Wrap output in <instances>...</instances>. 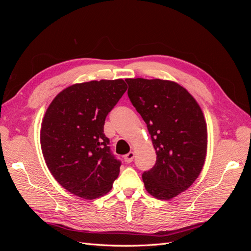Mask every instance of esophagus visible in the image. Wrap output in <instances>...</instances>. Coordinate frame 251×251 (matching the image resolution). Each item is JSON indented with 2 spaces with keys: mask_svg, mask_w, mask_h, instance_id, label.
<instances>
[{
  "mask_svg": "<svg viewBox=\"0 0 251 251\" xmlns=\"http://www.w3.org/2000/svg\"><path fill=\"white\" fill-rule=\"evenodd\" d=\"M134 157H135V154L133 153V151H130V153L126 154V155L125 156V161H126V163H131V162L133 161Z\"/></svg>",
  "mask_w": 251,
  "mask_h": 251,
  "instance_id": "34e87169",
  "label": "esophagus"
}]
</instances>
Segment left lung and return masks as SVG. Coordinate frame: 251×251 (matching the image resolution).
Segmentation results:
<instances>
[{"label":"left lung","mask_w":251,"mask_h":251,"mask_svg":"<svg viewBox=\"0 0 251 251\" xmlns=\"http://www.w3.org/2000/svg\"><path fill=\"white\" fill-rule=\"evenodd\" d=\"M127 95L147 124L157 160L142 180L150 195L171 200L199 177L206 158L207 126L195 98L179 83L126 78Z\"/></svg>","instance_id":"8db88e82"}]
</instances>
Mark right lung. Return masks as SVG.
Returning <instances> with one entry per match:
<instances>
[{
    "label": "right lung",
    "instance_id": "obj_1",
    "mask_svg": "<svg viewBox=\"0 0 251 251\" xmlns=\"http://www.w3.org/2000/svg\"><path fill=\"white\" fill-rule=\"evenodd\" d=\"M127 89L124 79L75 83L58 93L41 127L43 156L54 179L86 200L109 193L120 171L103 133L105 117Z\"/></svg>",
    "mask_w": 251,
    "mask_h": 251
}]
</instances>
